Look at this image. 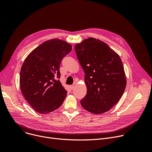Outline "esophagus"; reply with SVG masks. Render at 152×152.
Returning a JSON list of instances; mask_svg holds the SVG:
<instances>
[{"instance_id": "esophagus-1", "label": "esophagus", "mask_w": 152, "mask_h": 152, "mask_svg": "<svg viewBox=\"0 0 152 152\" xmlns=\"http://www.w3.org/2000/svg\"><path fill=\"white\" fill-rule=\"evenodd\" d=\"M69 88H70L71 90H73L74 89V85H71L69 86Z\"/></svg>"}]
</instances>
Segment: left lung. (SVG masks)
<instances>
[{
	"label": "left lung",
	"instance_id": "obj_1",
	"mask_svg": "<svg viewBox=\"0 0 152 152\" xmlns=\"http://www.w3.org/2000/svg\"><path fill=\"white\" fill-rule=\"evenodd\" d=\"M85 72L86 96L80 101L87 111L101 114L120 99L126 87V77L120 57L106 43L88 38L75 46Z\"/></svg>",
	"mask_w": 152,
	"mask_h": 152
}]
</instances>
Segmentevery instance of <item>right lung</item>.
<instances>
[{"instance_id":"add662e5","label":"right lung","mask_w":152,"mask_h":152,"mask_svg":"<svg viewBox=\"0 0 152 152\" xmlns=\"http://www.w3.org/2000/svg\"><path fill=\"white\" fill-rule=\"evenodd\" d=\"M72 45L60 39L47 40L25 58L20 72L21 92L31 107L40 113H48L63 104L67 91L60 80L59 67Z\"/></svg>"}]
</instances>
